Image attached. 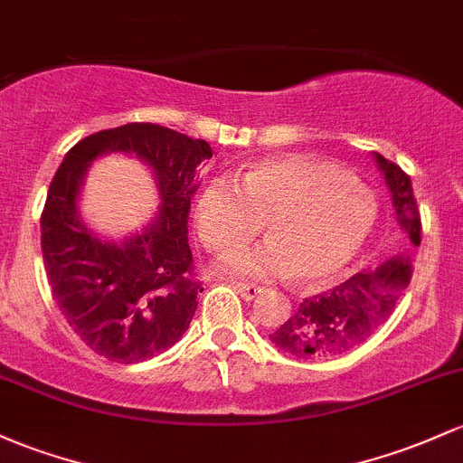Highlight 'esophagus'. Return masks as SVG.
I'll return each instance as SVG.
<instances>
[{
	"instance_id": "34e87169",
	"label": "esophagus",
	"mask_w": 463,
	"mask_h": 463,
	"mask_svg": "<svg viewBox=\"0 0 463 463\" xmlns=\"http://www.w3.org/2000/svg\"><path fill=\"white\" fill-rule=\"evenodd\" d=\"M231 286L235 288L237 292H240L241 297L246 298V301H252V298H255L257 294H261V288L255 286V283H246V281H232Z\"/></svg>"
}]
</instances>
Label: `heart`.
Masks as SVG:
<instances>
[{"instance_id":"1","label":"heart","mask_w":463,"mask_h":463,"mask_svg":"<svg viewBox=\"0 0 463 463\" xmlns=\"http://www.w3.org/2000/svg\"><path fill=\"white\" fill-rule=\"evenodd\" d=\"M261 222L270 241L231 252L226 268L257 279L289 272L307 286L352 261L372 231L373 204L347 171L297 154L257 162L240 180L213 177L197 197V232L211 252L252 240Z\"/></svg>"}]
</instances>
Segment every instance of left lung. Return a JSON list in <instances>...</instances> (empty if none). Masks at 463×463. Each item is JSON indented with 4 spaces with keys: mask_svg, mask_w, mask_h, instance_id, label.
Masks as SVG:
<instances>
[{
    "mask_svg": "<svg viewBox=\"0 0 463 463\" xmlns=\"http://www.w3.org/2000/svg\"><path fill=\"white\" fill-rule=\"evenodd\" d=\"M393 200L395 217L413 246L421 241V220L411 177L395 162L375 154ZM413 277V250L391 257L373 270H360L340 286L314 294L270 334L283 352L298 358H329L354 352L372 338L389 317Z\"/></svg>",
    "mask_w": 463,
    "mask_h": 463,
    "instance_id": "8db88e82",
    "label": "left lung"
}]
</instances>
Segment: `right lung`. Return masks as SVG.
Masks as SVG:
<instances>
[{
	"mask_svg": "<svg viewBox=\"0 0 463 463\" xmlns=\"http://www.w3.org/2000/svg\"><path fill=\"white\" fill-rule=\"evenodd\" d=\"M109 150L138 155L155 169L161 189L155 222L120 244L90 233L75 211L87 165ZM211 157L206 140L154 123L96 131L65 154L45 197L42 252L54 301L91 352L142 363L189 329L204 288L193 268L186 220L197 166Z\"/></svg>",
	"mask_w": 463,
	"mask_h": 463,
	"instance_id": "add662e5",
	"label": "right lung"
}]
</instances>
